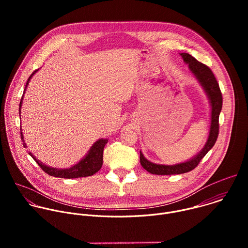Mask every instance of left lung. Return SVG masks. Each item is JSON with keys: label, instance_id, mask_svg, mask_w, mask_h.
I'll return each mask as SVG.
<instances>
[{"label": "left lung", "instance_id": "obj_1", "mask_svg": "<svg viewBox=\"0 0 248 248\" xmlns=\"http://www.w3.org/2000/svg\"><path fill=\"white\" fill-rule=\"evenodd\" d=\"M184 62L188 64L191 74L195 77L199 84L205 91L211 106V123L208 139L204 147L191 159L174 165L155 164L147 160L140 151V164L147 171L153 174H180L192 170L197 167L202 158L211 150L216 143L219 134V116L222 110L223 97L214 74L205 64L198 62L195 58L187 53H181Z\"/></svg>", "mask_w": 248, "mask_h": 248}]
</instances>
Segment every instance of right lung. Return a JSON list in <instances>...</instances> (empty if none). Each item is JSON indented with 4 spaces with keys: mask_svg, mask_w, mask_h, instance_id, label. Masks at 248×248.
<instances>
[{
    "mask_svg": "<svg viewBox=\"0 0 248 248\" xmlns=\"http://www.w3.org/2000/svg\"><path fill=\"white\" fill-rule=\"evenodd\" d=\"M39 70L36 69L35 72L32 73V75L29 77L25 88H24V92L23 95L21 97L20 103H19V114H20V110H21V106H22V100H23V96L26 90V87L31 79V78L36 74ZM20 117V115H19ZM20 137H21V141L24 148H27V145L24 142L23 139V135L20 129ZM108 139H104L101 138L99 140H97L96 142L90 147L89 151L87 152V154L76 165L72 166L70 168H65V169H59V168H53V167H49L45 164H43L42 162H40L39 160L36 159L31 152H28V154L34 159V161L36 162L40 168L49 175L55 176V178H63V179H77V178H85V176H89V175H93L94 173H96L103 165V151H104V147L105 145L107 144Z\"/></svg>",
    "mask_w": 248,
    "mask_h": 248,
    "instance_id": "1",
    "label": "right lung"
}]
</instances>
